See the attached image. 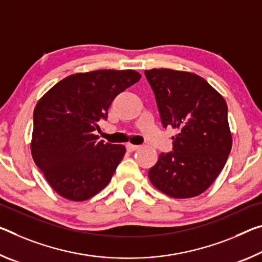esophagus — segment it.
<instances>
[{
  "label": "esophagus",
  "mask_w": 262,
  "mask_h": 262,
  "mask_svg": "<svg viewBox=\"0 0 262 262\" xmlns=\"http://www.w3.org/2000/svg\"><path fill=\"white\" fill-rule=\"evenodd\" d=\"M126 148H127V150H128V151H134V150H136V149H139V148H140V146H136V144L128 143L127 146H126Z\"/></svg>",
  "instance_id": "34e87169"
}]
</instances>
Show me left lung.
<instances>
[{
    "instance_id": "1",
    "label": "left lung",
    "mask_w": 262,
    "mask_h": 262,
    "mask_svg": "<svg viewBox=\"0 0 262 262\" xmlns=\"http://www.w3.org/2000/svg\"><path fill=\"white\" fill-rule=\"evenodd\" d=\"M164 128L177 129L172 151L149 169L152 185L173 198L204 192L225 165L232 148L227 105L197 74L170 69L144 71Z\"/></svg>"
}]
</instances>
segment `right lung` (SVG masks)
I'll use <instances>...</instances> for the list:
<instances>
[{
    "label": "right lung",
    "instance_id": "1",
    "mask_svg": "<svg viewBox=\"0 0 262 262\" xmlns=\"http://www.w3.org/2000/svg\"><path fill=\"white\" fill-rule=\"evenodd\" d=\"M134 70L76 73L50 89L34 111L32 159L51 188L66 199L86 201L110 183L123 159L122 144L94 134L116 95L138 82Z\"/></svg>",
    "mask_w": 262,
    "mask_h": 262
}]
</instances>
